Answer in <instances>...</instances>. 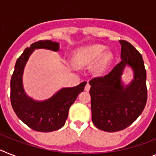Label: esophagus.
<instances>
[{
	"label": "esophagus",
	"instance_id": "obj_1",
	"mask_svg": "<svg viewBox=\"0 0 156 156\" xmlns=\"http://www.w3.org/2000/svg\"><path fill=\"white\" fill-rule=\"evenodd\" d=\"M89 89H90V85L87 82L86 86H85V90H86V91H89Z\"/></svg>",
	"mask_w": 156,
	"mask_h": 156
}]
</instances>
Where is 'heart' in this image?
I'll list each match as a JSON object with an SVG mask.
<instances>
[{
  "instance_id": "b5f03b06",
  "label": "heart",
  "mask_w": 156,
  "mask_h": 156,
  "mask_svg": "<svg viewBox=\"0 0 156 156\" xmlns=\"http://www.w3.org/2000/svg\"><path fill=\"white\" fill-rule=\"evenodd\" d=\"M103 44H92L78 48L72 56V62L76 67H85L91 64L92 72L96 75L104 74L113 59L111 51H104Z\"/></svg>"
}]
</instances>
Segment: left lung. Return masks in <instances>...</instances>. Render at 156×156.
<instances>
[{
	"mask_svg": "<svg viewBox=\"0 0 156 156\" xmlns=\"http://www.w3.org/2000/svg\"><path fill=\"white\" fill-rule=\"evenodd\" d=\"M121 61L104 77L89 82L91 86L92 120L95 126L106 132L122 130L140 115L147 102L146 70L142 55L128 41H119ZM134 73L125 85L121 75L126 67Z\"/></svg>",
	"mask_w": 156,
	"mask_h": 156,
	"instance_id": "8db88e82",
	"label": "left lung"
}]
</instances>
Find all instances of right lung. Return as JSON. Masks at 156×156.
<instances>
[{"mask_svg": "<svg viewBox=\"0 0 156 156\" xmlns=\"http://www.w3.org/2000/svg\"><path fill=\"white\" fill-rule=\"evenodd\" d=\"M48 49L57 52L59 44L52 41H39L24 50L15 65L11 79V103L19 119L34 130L52 132L64 126L69 108L80 93L83 92L86 82L74 87L62 88L53 96L44 101H36L29 97L23 87V75L25 66L35 49Z\"/></svg>", "mask_w": 156, "mask_h": 156, "instance_id": "obj_1", "label": "right lung"}]
</instances>
